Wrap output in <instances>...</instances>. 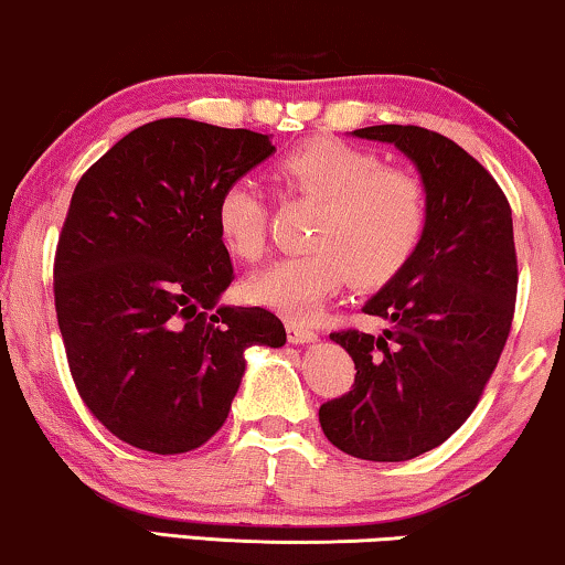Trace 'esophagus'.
I'll list each match as a JSON object with an SVG mask.
<instances>
[{
	"label": "esophagus",
	"instance_id": "34e87169",
	"mask_svg": "<svg viewBox=\"0 0 565 565\" xmlns=\"http://www.w3.org/2000/svg\"><path fill=\"white\" fill-rule=\"evenodd\" d=\"M288 339L292 344H308L316 339V331L303 327V323H296V321H288Z\"/></svg>",
	"mask_w": 565,
	"mask_h": 565
}]
</instances>
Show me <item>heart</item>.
I'll use <instances>...</instances> for the list:
<instances>
[{
  "mask_svg": "<svg viewBox=\"0 0 565 565\" xmlns=\"http://www.w3.org/2000/svg\"><path fill=\"white\" fill-rule=\"evenodd\" d=\"M285 198L319 205L306 246L252 275L246 298L288 319H311L327 298L354 282H391L414 257L427 226V190L414 172L388 167L377 151L319 136L292 146L273 167ZM269 200L246 177L215 200V231L231 257L257 262L267 249Z\"/></svg>",
  "mask_w": 565,
  "mask_h": 565,
  "instance_id": "1",
  "label": "heart"
}]
</instances>
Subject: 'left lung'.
Segmentation results:
<instances>
[{
	"instance_id": "1",
	"label": "left lung",
	"mask_w": 565,
	"mask_h": 565,
	"mask_svg": "<svg viewBox=\"0 0 565 565\" xmlns=\"http://www.w3.org/2000/svg\"><path fill=\"white\" fill-rule=\"evenodd\" d=\"M358 138L396 143L419 169L427 226L408 265L362 306L391 321L381 337L331 331L354 383L319 408L327 439L360 460L401 462L458 431L497 370L516 300L512 207L489 169L419 126H373Z\"/></svg>"
}]
</instances>
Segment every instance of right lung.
Returning a JSON list of instances; mask_svg holds the SVG:
<instances>
[{"instance_id":"obj_1","label":"right lung","mask_w":565,"mask_h":565,"mask_svg":"<svg viewBox=\"0 0 565 565\" xmlns=\"http://www.w3.org/2000/svg\"><path fill=\"white\" fill-rule=\"evenodd\" d=\"M273 151L265 134L164 118L76 182L53 259L58 329L84 406L138 450L205 445L231 412L246 347L285 344L267 308L212 310L234 280L215 200Z\"/></svg>"}]
</instances>
